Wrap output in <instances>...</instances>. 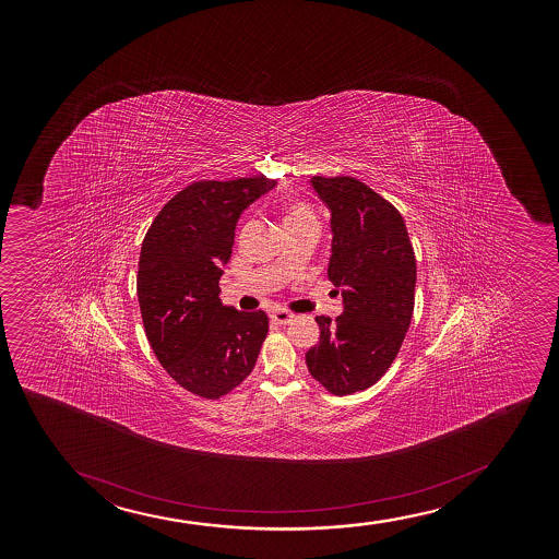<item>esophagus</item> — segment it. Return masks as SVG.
Masks as SVG:
<instances>
[{
    "label": "esophagus",
    "instance_id": "esophagus-1",
    "mask_svg": "<svg viewBox=\"0 0 559 559\" xmlns=\"http://www.w3.org/2000/svg\"><path fill=\"white\" fill-rule=\"evenodd\" d=\"M270 319H272L274 324H282V326H285V324H289V322L293 321V313L285 311V309H276V311H272V313H270Z\"/></svg>",
    "mask_w": 559,
    "mask_h": 559
}]
</instances>
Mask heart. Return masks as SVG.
<instances>
[{
	"mask_svg": "<svg viewBox=\"0 0 559 559\" xmlns=\"http://www.w3.org/2000/svg\"><path fill=\"white\" fill-rule=\"evenodd\" d=\"M306 219H314V214L308 205L293 201L285 206V214H283V222L287 224H296V222H306Z\"/></svg>",
	"mask_w": 559,
	"mask_h": 559,
	"instance_id": "obj_1",
	"label": "heart"
}]
</instances>
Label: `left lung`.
<instances>
[{"instance_id":"1","label":"left lung","mask_w":559,"mask_h":559,"mask_svg":"<svg viewBox=\"0 0 559 559\" xmlns=\"http://www.w3.org/2000/svg\"><path fill=\"white\" fill-rule=\"evenodd\" d=\"M332 211L328 277L345 309L332 321L314 317L321 340L306 364L334 395L377 384L397 358L414 313L416 255L401 212L354 177L311 179Z\"/></svg>"}]
</instances>
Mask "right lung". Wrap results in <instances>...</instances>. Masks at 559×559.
Masks as SVG:
<instances>
[{
	"label": "right lung",
	"mask_w": 559,
	"mask_h": 559,
	"mask_svg": "<svg viewBox=\"0 0 559 559\" xmlns=\"http://www.w3.org/2000/svg\"><path fill=\"white\" fill-rule=\"evenodd\" d=\"M276 180H195L162 206L143 238L138 302L154 356L185 390L203 399L233 392L253 371L269 317L219 300L235 227Z\"/></svg>",
	"instance_id": "obj_1"
}]
</instances>
